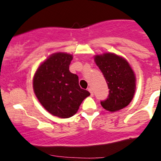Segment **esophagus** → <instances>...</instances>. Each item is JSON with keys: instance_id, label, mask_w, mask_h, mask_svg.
<instances>
[{"instance_id": "obj_1", "label": "esophagus", "mask_w": 161, "mask_h": 161, "mask_svg": "<svg viewBox=\"0 0 161 161\" xmlns=\"http://www.w3.org/2000/svg\"><path fill=\"white\" fill-rule=\"evenodd\" d=\"M88 91L90 92L91 96L93 95V92H92V88H91V87H89V88H88Z\"/></svg>"}]
</instances>
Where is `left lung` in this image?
Wrapping results in <instances>:
<instances>
[{
    "label": "left lung",
    "instance_id": "obj_1",
    "mask_svg": "<svg viewBox=\"0 0 161 161\" xmlns=\"http://www.w3.org/2000/svg\"><path fill=\"white\" fill-rule=\"evenodd\" d=\"M94 61L103 73L109 89L106 100L100 102L107 111L115 112L130 103L136 89V79L125 58L114 53L96 55Z\"/></svg>",
    "mask_w": 161,
    "mask_h": 161
}]
</instances>
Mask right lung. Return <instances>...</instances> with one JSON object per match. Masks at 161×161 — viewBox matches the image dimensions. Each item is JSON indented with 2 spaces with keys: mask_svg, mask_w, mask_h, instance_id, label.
<instances>
[{
  "mask_svg": "<svg viewBox=\"0 0 161 161\" xmlns=\"http://www.w3.org/2000/svg\"><path fill=\"white\" fill-rule=\"evenodd\" d=\"M73 57L58 52L48 57L34 74L32 86L42 106L53 116L68 118L77 113L90 95L79 85V77L69 71Z\"/></svg>",
  "mask_w": 161,
  "mask_h": 161,
  "instance_id": "1",
  "label": "right lung"
}]
</instances>
